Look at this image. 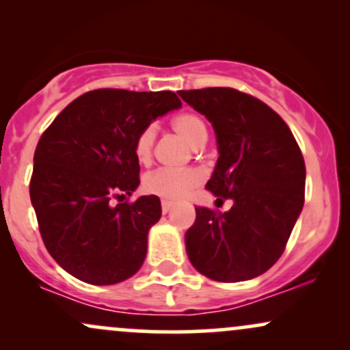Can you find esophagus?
<instances>
[{
    "label": "esophagus",
    "instance_id": "1",
    "mask_svg": "<svg viewBox=\"0 0 350 350\" xmlns=\"http://www.w3.org/2000/svg\"><path fill=\"white\" fill-rule=\"evenodd\" d=\"M161 208H163V214H167V212L172 208V202H170V200H163Z\"/></svg>",
    "mask_w": 350,
    "mask_h": 350
}]
</instances>
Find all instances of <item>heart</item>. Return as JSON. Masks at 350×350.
Here are the masks:
<instances>
[{"instance_id":"obj_1","label":"heart","mask_w":350,"mask_h":350,"mask_svg":"<svg viewBox=\"0 0 350 350\" xmlns=\"http://www.w3.org/2000/svg\"><path fill=\"white\" fill-rule=\"evenodd\" d=\"M172 130L179 136H183L191 146L199 148L206 143L208 130L206 120L194 111H183L176 115L171 122ZM156 139V124H146L138 136L135 138L133 151L139 163L148 164L152 158ZM202 183V174L198 170H167L159 167L148 172L143 178V191L151 196H158L161 199L176 200L184 198L192 189H196Z\"/></svg>"}]
</instances>
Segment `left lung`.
<instances>
[{"label": "left lung", "instance_id": "obj_1", "mask_svg": "<svg viewBox=\"0 0 350 350\" xmlns=\"http://www.w3.org/2000/svg\"><path fill=\"white\" fill-rule=\"evenodd\" d=\"M214 126L219 159L206 189L232 199L228 212L196 207L186 232L192 267L207 278L237 283L278 262L304 204L306 167L283 118L262 100L228 87L179 90Z\"/></svg>", "mask_w": 350, "mask_h": 350}]
</instances>
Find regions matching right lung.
Wrapping results in <instances>:
<instances>
[{"label":"right lung","instance_id":"right-lung-1","mask_svg":"<svg viewBox=\"0 0 350 350\" xmlns=\"http://www.w3.org/2000/svg\"><path fill=\"white\" fill-rule=\"evenodd\" d=\"M180 107L171 90L98 88L69 103L34 152L31 202L47 252L90 284L128 280L146 258L148 232L161 217L158 196L110 206L139 184L135 138Z\"/></svg>","mask_w":350,"mask_h":350}]
</instances>
